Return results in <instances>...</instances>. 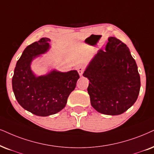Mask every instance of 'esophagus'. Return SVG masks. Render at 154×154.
<instances>
[{
	"label": "esophagus",
	"mask_w": 154,
	"mask_h": 154,
	"mask_svg": "<svg viewBox=\"0 0 154 154\" xmlns=\"http://www.w3.org/2000/svg\"><path fill=\"white\" fill-rule=\"evenodd\" d=\"M77 71H78V73H79V76H82L83 72H84L83 66H82V65L78 66V67H77Z\"/></svg>",
	"instance_id": "1"
}]
</instances>
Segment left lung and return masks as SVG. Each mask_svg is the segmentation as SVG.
<instances>
[{
    "mask_svg": "<svg viewBox=\"0 0 154 154\" xmlns=\"http://www.w3.org/2000/svg\"><path fill=\"white\" fill-rule=\"evenodd\" d=\"M89 83L92 107L106 115H119L129 109L139 96L141 81L129 48L109 37L105 50H100L84 72Z\"/></svg>",
    "mask_w": 154,
    "mask_h": 154,
    "instance_id": "obj_1",
    "label": "left lung"
}]
</instances>
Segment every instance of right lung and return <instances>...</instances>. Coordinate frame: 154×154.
<instances>
[{
    "label": "right lung",
    "instance_id": "1",
    "mask_svg": "<svg viewBox=\"0 0 154 154\" xmlns=\"http://www.w3.org/2000/svg\"><path fill=\"white\" fill-rule=\"evenodd\" d=\"M50 39L42 38L27 47L17 60L12 79L17 102L39 116L52 115L63 109L79 78L77 70L63 72L52 69L47 75H35L31 63L50 50Z\"/></svg>",
    "mask_w": 154,
    "mask_h": 154
}]
</instances>
